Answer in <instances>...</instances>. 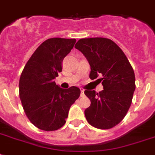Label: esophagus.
I'll list each match as a JSON object with an SVG mask.
<instances>
[{
	"instance_id": "obj_1",
	"label": "esophagus",
	"mask_w": 155,
	"mask_h": 155,
	"mask_svg": "<svg viewBox=\"0 0 155 155\" xmlns=\"http://www.w3.org/2000/svg\"><path fill=\"white\" fill-rule=\"evenodd\" d=\"M84 90H80V97H84Z\"/></svg>"
}]
</instances>
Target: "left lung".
Segmentation results:
<instances>
[{"mask_svg":"<svg viewBox=\"0 0 155 155\" xmlns=\"http://www.w3.org/2000/svg\"><path fill=\"white\" fill-rule=\"evenodd\" d=\"M75 47L87 58L89 77L98 79L104 90H85L91 104L84 111L87 122L95 128L107 130L120 123L126 115L135 91V75L132 66L122 50L104 38H82Z\"/></svg>","mask_w":155,"mask_h":155,"instance_id":"1","label":"left lung"}]
</instances>
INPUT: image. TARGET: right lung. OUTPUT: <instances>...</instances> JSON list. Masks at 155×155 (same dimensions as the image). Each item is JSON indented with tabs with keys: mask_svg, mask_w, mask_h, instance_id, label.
Listing matches in <instances>:
<instances>
[{
	"mask_svg": "<svg viewBox=\"0 0 155 155\" xmlns=\"http://www.w3.org/2000/svg\"><path fill=\"white\" fill-rule=\"evenodd\" d=\"M76 40L61 38L43 42L25 64L19 80V96L25 114L40 130L53 131L66 122L71 106L79 98L80 90L56 85L54 79L62 71L63 60Z\"/></svg>",
	"mask_w": 155,
	"mask_h": 155,
	"instance_id": "right-lung-1",
	"label": "right lung"
}]
</instances>
